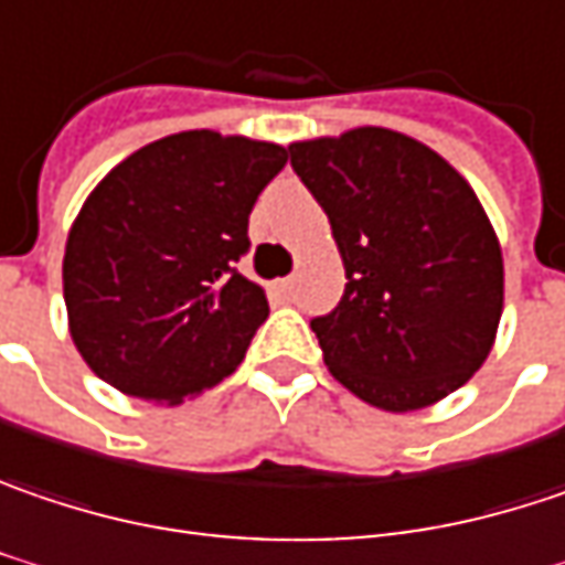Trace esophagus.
<instances>
[{"instance_id":"34e87169","label":"esophagus","mask_w":565,"mask_h":565,"mask_svg":"<svg viewBox=\"0 0 565 565\" xmlns=\"http://www.w3.org/2000/svg\"><path fill=\"white\" fill-rule=\"evenodd\" d=\"M290 290H294V281H290V278H278V281L271 284V294H275V297H290Z\"/></svg>"}]
</instances>
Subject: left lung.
<instances>
[{
    "instance_id": "obj_1",
    "label": "left lung",
    "mask_w": 565,
    "mask_h": 565,
    "mask_svg": "<svg viewBox=\"0 0 565 565\" xmlns=\"http://www.w3.org/2000/svg\"><path fill=\"white\" fill-rule=\"evenodd\" d=\"M332 223L345 294L313 319L329 374L367 406L415 413L470 381L505 307L499 236L445 156L390 127L287 147Z\"/></svg>"
}]
</instances>
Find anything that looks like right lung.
Returning a JSON list of instances; mask_svg holds the SVG:
<instances>
[{
  "label": "right lung",
  "instance_id": "1",
  "mask_svg": "<svg viewBox=\"0 0 565 565\" xmlns=\"http://www.w3.org/2000/svg\"><path fill=\"white\" fill-rule=\"evenodd\" d=\"M284 162L268 140L182 130L92 188L66 236L63 300L95 377L182 406L243 364L268 297L236 262L252 204Z\"/></svg>",
  "mask_w": 565,
  "mask_h": 565
}]
</instances>
